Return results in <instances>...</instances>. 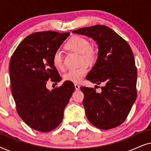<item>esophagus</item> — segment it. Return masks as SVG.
<instances>
[{
	"mask_svg": "<svg viewBox=\"0 0 151 151\" xmlns=\"http://www.w3.org/2000/svg\"><path fill=\"white\" fill-rule=\"evenodd\" d=\"M74 86H75V88H76V90H77V91L80 90V86L78 85V84H74Z\"/></svg>",
	"mask_w": 151,
	"mask_h": 151,
	"instance_id": "esophagus-1",
	"label": "esophagus"
}]
</instances>
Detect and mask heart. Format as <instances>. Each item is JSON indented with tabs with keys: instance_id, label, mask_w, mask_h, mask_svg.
Segmentation results:
<instances>
[{
	"instance_id": "b5f03b06",
	"label": "heart",
	"mask_w": 151,
	"mask_h": 151,
	"mask_svg": "<svg viewBox=\"0 0 151 151\" xmlns=\"http://www.w3.org/2000/svg\"><path fill=\"white\" fill-rule=\"evenodd\" d=\"M65 48L68 51L80 54L79 68L70 70L64 75V80L73 83H79L88 73V65H92L98 60V50L91 45L89 40L81 36H74L66 42ZM52 63L54 67L58 70H63V57L60 51H55L52 56ZM87 64H86V63Z\"/></svg>"
}]
</instances>
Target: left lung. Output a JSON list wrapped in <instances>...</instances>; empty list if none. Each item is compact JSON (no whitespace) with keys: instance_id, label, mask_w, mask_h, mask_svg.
I'll return each instance as SVG.
<instances>
[{"instance_id":"left-lung-1","label":"left lung","mask_w":151,"mask_h":151,"mask_svg":"<svg viewBox=\"0 0 151 151\" xmlns=\"http://www.w3.org/2000/svg\"><path fill=\"white\" fill-rule=\"evenodd\" d=\"M73 33L91 37L99 47L98 60L86 78L102 84V91L80 87L87 119L100 129L118 127L126 120L137 98V71L133 51L124 39L105 25L96 24Z\"/></svg>"}]
</instances>
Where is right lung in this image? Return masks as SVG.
<instances>
[{
    "label": "right lung",
    "instance_id": "right-lung-1",
    "mask_svg": "<svg viewBox=\"0 0 151 151\" xmlns=\"http://www.w3.org/2000/svg\"><path fill=\"white\" fill-rule=\"evenodd\" d=\"M69 35L53 31L34 33L20 43L10 59V83L16 111L36 131L46 133L58 127L75 90L69 81L51 91L46 87L47 80L57 84L62 79L52 56Z\"/></svg>",
    "mask_w": 151,
    "mask_h": 151
}]
</instances>
